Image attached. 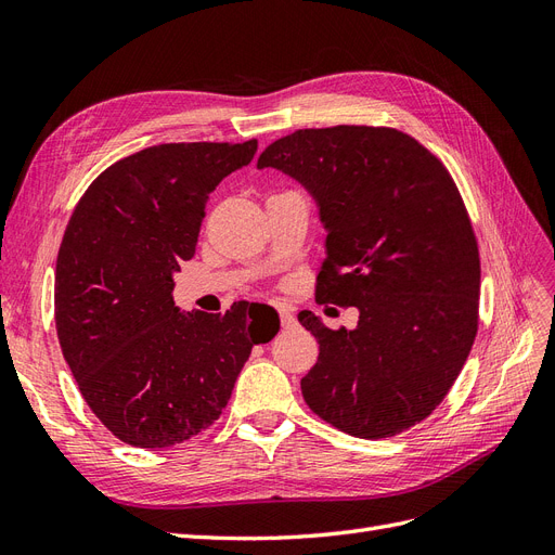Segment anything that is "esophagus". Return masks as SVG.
Returning a JSON list of instances; mask_svg holds the SVG:
<instances>
[{"label": "esophagus", "instance_id": "obj_1", "mask_svg": "<svg viewBox=\"0 0 555 555\" xmlns=\"http://www.w3.org/2000/svg\"><path fill=\"white\" fill-rule=\"evenodd\" d=\"M278 314H280V326H282V328H292V326L296 324V319H294L292 310H287V308H278Z\"/></svg>", "mask_w": 555, "mask_h": 555}]
</instances>
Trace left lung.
<instances>
[{"instance_id":"8db88e82","label":"left lung","mask_w":555,"mask_h":555,"mask_svg":"<svg viewBox=\"0 0 555 555\" xmlns=\"http://www.w3.org/2000/svg\"><path fill=\"white\" fill-rule=\"evenodd\" d=\"M259 169L296 178L328 231L319 304L359 308L354 331L298 314L319 343L300 379L308 408L365 440L440 405L479 326V247L447 166L410 133L338 125L268 145Z\"/></svg>"}]
</instances>
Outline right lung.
I'll use <instances>...</instances> for the list:
<instances>
[{
	"label": "right lung",
	"mask_w": 555,
	"mask_h": 555,
	"mask_svg": "<svg viewBox=\"0 0 555 555\" xmlns=\"http://www.w3.org/2000/svg\"><path fill=\"white\" fill-rule=\"evenodd\" d=\"M257 153L245 143H162L96 176L66 224L55 326L90 410L117 440L173 447L212 426L278 312L238 300L182 314L173 273L194 257L210 192Z\"/></svg>",
	"instance_id": "add662e5"
}]
</instances>
